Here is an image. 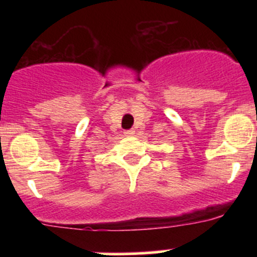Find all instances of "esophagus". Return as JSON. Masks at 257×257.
Returning <instances> with one entry per match:
<instances>
[{
  "mask_svg": "<svg viewBox=\"0 0 257 257\" xmlns=\"http://www.w3.org/2000/svg\"><path fill=\"white\" fill-rule=\"evenodd\" d=\"M134 133H136V132H134L133 129H129V131H125V132H124V134H125L126 137H132V136H134Z\"/></svg>",
  "mask_w": 257,
  "mask_h": 257,
  "instance_id": "esophagus-1",
  "label": "esophagus"
}]
</instances>
